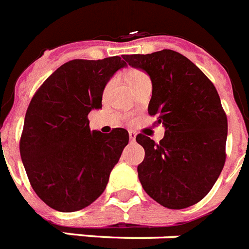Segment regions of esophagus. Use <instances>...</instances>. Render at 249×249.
Wrapping results in <instances>:
<instances>
[{
	"mask_svg": "<svg viewBox=\"0 0 249 249\" xmlns=\"http://www.w3.org/2000/svg\"><path fill=\"white\" fill-rule=\"evenodd\" d=\"M135 135H137V134H135L133 130L129 131V139H130L131 142H134V141H135Z\"/></svg>",
	"mask_w": 249,
	"mask_h": 249,
	"instance_id": "esophagus-1",
	"label": "esophagus"
}]
</instances>
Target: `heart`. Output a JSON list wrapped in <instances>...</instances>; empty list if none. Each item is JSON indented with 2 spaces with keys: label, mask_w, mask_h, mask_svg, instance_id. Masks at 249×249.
<instances>
[{
  "label": "heart",
  "mask_w": 249,
  "mask_h": 249,
  "mask_svg": "<svg viewBox=\"0 0 249 249\" xmlns=\"http://www.w3.org/2000/svg\"><path fill=\"white\" fill-rule=\"evenodd\" d=\"M126 79H128V83L130 84V87L134 89L135 87H138L141 83L145 82V80H149V76L145 74L143 70H139V69H131L129 71H126ZM111 87V83H107V86L105 87V94L108 92Z\"/></svg>",
  "instance_id": "heart-1"
}]
</instances>
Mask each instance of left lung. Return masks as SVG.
Segmentation results:
<instances>
[{
  "label": "left lung",
  "instance_id": "8db88e82",
  "mask_svg": "<svg viewBox=\"0 0 249 249\" xmlns=\"http://www.w3.org/2000/svg\"><path fill=\"white\" fill-rule=\"evenodd\" d=\"M125 64L152 80L148 114L165 126L160 143L144 134L138 177L145 193L163 207L181 210L205 198L226 160L228 119L219 93L199 68L179 52L124 54Z\"/></svg>",
  "mask_w": 249,
  "mask_h": 249
}]
</instances>
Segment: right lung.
Returning a JSON list of instances; mask_svg holds the SVG:
<instances>
[{
    "instance_id": "add662e5",
    "label": "right lung",
    "mask_w": 249,
    "mask_h": 249,
    "mask_svg": "<svg viewBox=\"0 0 249 249\" xmlns=\"http://www.w3.org/2000/svg\"><path fill=\"white\" fill-rule=\"evenodd\" d=\"M121 57L71 60L34 93L24 120L20 155L29 183L51 209L74 212L104 193L111 170L129 142L128 131L90 130L88 114L102 107Z\"/></svg>"
}]
</instances>
